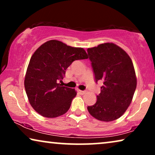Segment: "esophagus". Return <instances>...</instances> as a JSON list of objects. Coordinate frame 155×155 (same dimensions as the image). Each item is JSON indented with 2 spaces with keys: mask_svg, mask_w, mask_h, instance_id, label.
<instances>
[{
  "mask_svg": "<svg viewBox=\"0 0 155 155\" xmlns=\"http://www.w3.org/2000/svg\"><path fill=\"white\" fill-rule=\"evenodd\" d=\"M78 92L79 93V94H85V93L87 92V91H85V90H78Z\"/></svg>",
  "mask_w": 155,
  "mask_h": 155,
  "instance_id": "esophagus-1",
  "label": "esophagus"
}]
</instances>
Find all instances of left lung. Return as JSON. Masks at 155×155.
Masks as SVG:
<instances>
[{"instance_id": "obj_1", "label": "left lung", "mask_w": 155, "mask_h": 155, "mask_svg": "<svg viewBox=\"0 0 155 155\" xmlns=\"http://www.w3.org/2000/svg\"><path fill=\"white\" fill-rule=\"evenodd\" d=\"M95 82L102 80L101 92L89 113L101 121H112L125 113L132 101L137 78L132 60L127 53L113 43L87 48Z\"/></svg>"}]
</instances>
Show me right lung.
I'll return each instance as SVG.
<instances>
[{"mask_svg": "<svg viewBox=\"0 0 155 155\" xmlns=\"http://www.w3.org/2000/svg\"><path fill=\"white\" fill-rule=\"evenodd\" d=\"M87 58L82 48L72 47L58 40L46 41L35 51L27 69L25 88L29 103L38 114L55 118L68 111L77 92L58 82L74 61Z\"/></svg>", "mask_w": 155, "mask_h": 155, "instance_id": "obj_1", "label": "right lung"}]
</instances>
